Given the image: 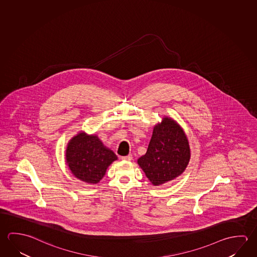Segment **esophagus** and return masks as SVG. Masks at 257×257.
I'll list each match as a JSON object with an SVG mask.
<instances>
[{
    "label": "esophagus",
    "instance_id": "34e87169",
    "mask_svg": "<svg viewBox=\"0 0 257 257\" xmlns=\"http://www.w3.org/2000/svg\"><path fill=\"white\" fill-rule=\"evenodd\" d=\"M121 159H122V161H132L133 155L129 154V155H126V156H122Z\"/></svg>",
    "mask_w": 257,
    "mask_h": 257
}]
</instances>
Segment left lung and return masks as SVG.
Returning a JSON list of instances; mask_svg holds the SVG:
<instances>
[{
    "label": "left lung",
    "mask_w": 257,
    "mask_h": 257,
    "mask_svg": "<svg viewBox=\"0 0 257 257\" xmlns=\"http://www.w3.org/2000/svg\"><path fill=\"white\" fill-rule=\"evenodd\" d=\"M190 159L189 142L180 125L163 118L154 127L148 150L138 164L154 186L174 180L185 171Z\"/></svg>",
    "instance_id": "1"
}]
</instances>
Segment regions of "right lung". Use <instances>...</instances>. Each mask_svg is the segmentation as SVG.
I'll return each mask as SVG.
<instances>
[{
    "instance_id": "obj_1",
    "label": "right lung",
    "mask_w": 257,
    "mask_h": 257,
    "mask_svg": "<svg viewBox=\"0 0 257 257\" xmlns=\"http://www.w3.org/2000/svg\"><path fill=\"white\" fill-rule=\"evenodd\" d=\"M66 160L76 178L95 184L102 180L106 169L117 157L104 147L97 136L80 133L68 143Z\"/></svg>"
}]
</instances>
